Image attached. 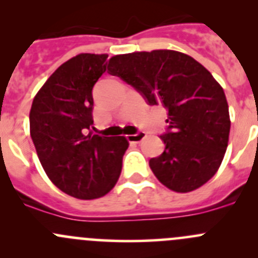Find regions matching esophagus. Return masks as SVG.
<instances>
[{"mask_svg": "<svg viewBox=\"0 0 258 258\" xmlns=\"http://www.w3.org/2000/svg\"><path fill=\"white\" fill-rule=\"evenodd\" d=\"M145 137H146L145 132H137V134L135 135H128V136H127V140H128L130 142H135V144H137V142H141Z\"/></svg>", "mask_w": 258, "mask_h": 258, "instance_id": "obj_1", "label": "esophagus"}]
</instances>
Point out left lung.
I'll use <instances>...</instances> for the list:
<instances>
[{
	"label": "left lung",
	"mask_w": 258,
	"mask_h": 258,
	"mask_svg": "<svg viewBox=\"0 0 258 258\" xmlns=\"http://www.w3.org/2000/svg\"><path fill=\"white\" fill-rule=\"evenodd\" d=\"M108 74L139 91L148 105L168 111L161 135L165 150L151 158L158 181L176 192H189L217 172L230 135L223 88L200 62L171 49L117 54Z\"/></svg>",
	"instance_id": "left-lung-1"
}]
</instances>
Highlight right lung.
<instances>
[{"label":"right lung","instance_id":"obj_1","mask_svg":"<svg viewBox=\"0 0 258 258\" xmlns=\"http://www.w3.org/2000/svg\"><path fill=\"white\" fill-rule=\"evenodd\" d=\"M107 54L81 53L62 63L35 96L31 139L52 183L80 200L105 196L116 184L124 136L87 134L93 124L92 88L107 70Z\"/></svg>","mask_w":258,"mask_h":258}]
</instances>
